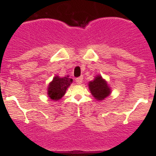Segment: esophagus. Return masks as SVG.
I'll return each mask as SVG.
<instances>
[{
	"instance_id": "obj_1",
	"label": "esophagus",
	"mask_w": 156,
	"mask_h": 156,
	"mask_svg": "<svg viewBox=\"0 0 156 156\" xmlns=\"http://www.w3.org/2000/svg\"><path fill=\"white\" fill-rule=\"evenodd\" d=\"M83 77H79V78H76V83L77 84H81V83H83Z\"/></svg>"
}]
</instances>
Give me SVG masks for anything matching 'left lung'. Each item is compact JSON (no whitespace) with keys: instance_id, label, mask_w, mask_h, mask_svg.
<instances>
[{"instance_id":"left-lung-1","label":"left lung","mask_w":156,"mask_h":156,"mask_svg":"<svg viewBox=\"0 0 156 156\" xmlns=\"http://www.w3.org/2000/svg\"><path fill=\"white\" fill-rule=\"evenodd\" d=\"M88 87L91 95L97 101H102L112 93L111 87L108 84V82L100 74L95 76L94 80L88 83Z\"/></svg>"}]
</instances>
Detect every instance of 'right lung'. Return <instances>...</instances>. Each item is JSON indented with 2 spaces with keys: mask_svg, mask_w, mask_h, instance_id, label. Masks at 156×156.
<instances>
[{
  "mask_svg": "<svg viewBox=\"0 0 156 156\" xmlns=\"http://www.w3.org/2000/svg\"><path fill=\"white\" fill-rule=\"evenodd\" d=\"M72 82L73 79L69 78L68 75L63 78L56 75L48 84V96L54 101H58L65 95L66 90L69 87Z\"/></svg>",
  "mask_w": 156,
  "mask_h": 156,
  "instance_id": "obj_1",
  "label": "right lung"
}]
</instances>
